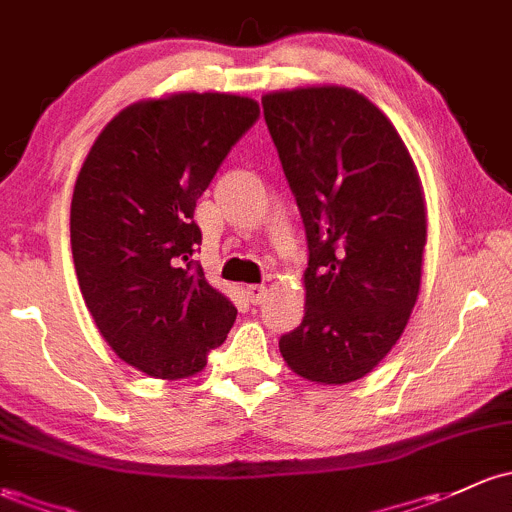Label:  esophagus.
Returning <instances> with one entry per match:
<instances>
[{
  "label": "esophagus",
  "mask_w": 512,
  "mask_h": 512,
  "mask_svg": "<svg viewBox=\"0 0 512 512\" xmlns=\"http://www.w3.org/2000/svg\"><path fill=\"white\" fill-rule=\"evenodd\" d=\"M266 295H268L266 285H246V298L254 302V305L266 300Z\"/></svg>",
  "instance_id": "esophagus-1"
}]
</instances>
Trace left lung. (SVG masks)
<instances>
[{
	"mask_svg": "<svg viewBox=\"0 0 512 512\" xmlns=\"http://www.w3.org/2000/svg\"><path fill=\"white\" fill-rule=\"evenodd\" d=\"M261 104L310 249L305 317L280 354L305 381L344 386L386 359L420 295V175L398 129L351 87L278 90Z\"/></svg>",
	"mask_w": 512,
	"mask_h": 512,
	"instance_id": "8db88e82",
	"label": "left lung"
}]
</instances>
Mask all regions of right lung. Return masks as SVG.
Here are the masks:
<instances>
[{
  "label": "right lung",
  "mask_w": 512,
  "mask_h": 512,
  "mask_svg": "<svg viewBox=\"0 0 512 512\" xmlns=\"http://www.w3.org/2000/svg\"><path fill=\"white\" fill-rule=\"evenodd\" d=\"M258 119V102L175 92L124 107L82 163L70 246L87 310L114 354L163 381L190 378L227 339L232 300L192 261L197 200Z\"/></svg>",
  "instance_id": "right-lung-1"
}]
</instances>
